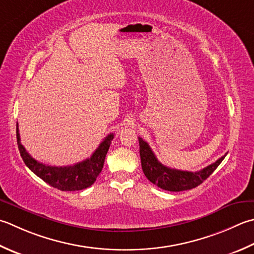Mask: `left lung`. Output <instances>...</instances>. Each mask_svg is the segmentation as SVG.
I'll list each match as a JSON object with an SVG mask.
<instances>
[{
	"instance_id": "1",
	"label": "left lung",
	"mask_w": 254,
	"mask_h": 254,
	"mask_svg": "<svg viewBox=\"0 0 254 254\" xmlns=\"http://www.w3.org/2000/svg\"><path fill=\"white\" fill-rule=\"evenodd\" d=\"M138 143H140V156L144 175L154 185L168 191L188 190L200 185L215 172L216 168L223 161V158L226 157V155L221 156L219 160L210 164L209 166L202 168L201 171H180L167 167L158 162L150 145L142 137H138Z\"/></svg>"
}]
</instances>
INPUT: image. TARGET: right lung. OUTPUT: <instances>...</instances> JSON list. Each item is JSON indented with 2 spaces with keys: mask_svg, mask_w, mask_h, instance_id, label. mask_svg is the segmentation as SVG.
Returning a JSON list of instances; mask_svg holds the SVG:
<instances>
[{
  "mask_svg": "<svg viewBox=\"0 0 254 254\" xmlns=\"http://www.w3.org/2000/svg\"><path fill=\"white\" fill-rule=\"evenodd\" d=\"M16 137L18 150L19 153H21L25 165L35 175H37L44 182H46L48 185L57 188L59 190L74 191L90 187L96 182L99 174L102 171L106 155L109 147H110L111 141L113 140V134H109L100 143L97 150L93 152L92 155L87 158V160L74 164L72 166L64 167L45 165V164L37 162L35 158L29 155L21 143L18 133V124H16Z\"/></svg>",
  "mask_w": 254,
  "mask_h": 254,
  "instance_id": "1",
  "label": "right lung"
}]
</instances>
